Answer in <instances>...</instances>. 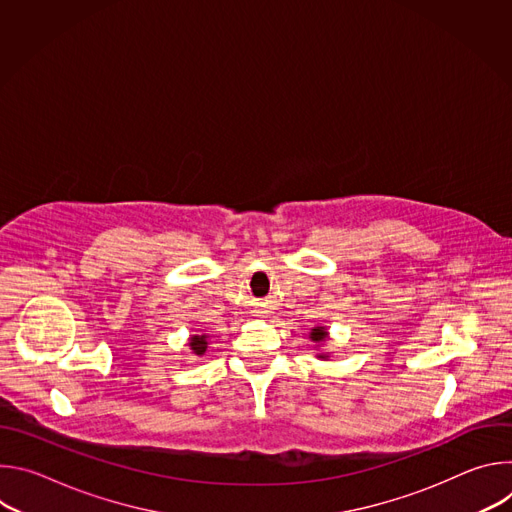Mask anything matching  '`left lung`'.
<instances>
[{"mask_svg": "<svg viewBox=\"0 0 512 512\" xmlns=\"http://www.w3.org/2000/svg\"><path fill=\"white\" fill-rule=\"evenodd\" d=\"M310 338H312V342H316V348H322V344L330 338V332H328L326 326H314L312 332H310ZM316 358L328 360V358H330V352H326V350H316Z\"/></svg>", "mask_w": 512, "mask_h": 512, "instance_id": "1", "label": "left lung"}]
</instances>
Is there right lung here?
Returning a JSON list of instances; mask_svg holds the SVG:
<instances>
[{
	"instance_id": "add662e5",
	"label": "right lung",
	"mask_w": 512,
	"mask_h": 512,
	"mask_svg": "<svg viewBox=\"0 0 512 512\" xmlns=\"http://www.w3.org/2000/svg\"><path fill=\"white\" fill-rule=\"evenodd\" d=\"M208 344H210V342H208V334H202V332L192 334L190 340H188V346H190L192 354H196V356H202V354L206 352Z\"/></svg>"
}]
</instances>
